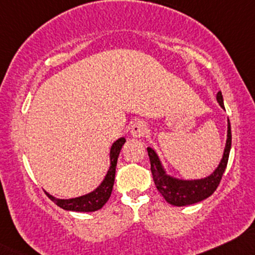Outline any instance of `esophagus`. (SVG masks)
<instances>
[{
    "mask_svg": "<svg viewBox=\"0 0 255 255\" xmlns=\"http://www.w3.org/2000/svg\"><path fill=\"white\" fill-rule=\"evenodd\" d=\"M146 125L142 121H136L130 126V134H132V136H134V138H141V136H144L146 134Z\"/></svg>",
    "mask_w": 255,
    "mask_h": 255,
    "instance_id": "34e87169",
    "label": "esophagus"
}]
</instances>
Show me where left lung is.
I'll return each instance as SVG.
<instances>
[{
    "instance_id": "1",
    "label": "left lung",
    "mask_w": 255,
    "mask_h": 255,
    "mask_svg": "<svg viewBox=\"0 0 255 255\" xmlns=\"http://www.w3.org/2000/svg\"><path fill=\"white\" fill-rule=\"evenodd\" d=\"M217 100L219 105L224 108V100L222 92H218ZM231 149V126L228 119V139H226L225 149H224V155L222 161L217 169L208 177L203 179H196V180H183V179H177L170 177L167 174L159 161L157 153L151 147H147V153L150 157L151 163V173H152L153 181L157 190L163 196L164 200L173 206L183 207L194 205V203L201 202L206 200L209 196L213 195L217 190L218 185L220 184L222 177L225 172L226 166H228L229 155H230Z\"/></svg>"
}]
</instances>
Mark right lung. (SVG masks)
<instances>
[{
  "label": "right lung",
  "mask_w": 255,
  "mask_h": 255,
  "mask_svg": "<svg viewBox=\"0 0 255 255\" xmlns=\"http://www.w3.org/2000/svg\"><path fill=\"white\" fill-rule=\"evenodd\" d=\"M126 142L125 138H120L113 144L110 150V168L106 173L104 180L102 181L99 186L97 187L94 191L89 192V194L80 196V197L69 198V200H63V198H55L54 196L48 195V197L57 206L60 208L65 209V211L72 212H96L98 209L102 208L103 206L108 202L110 198L111 192H113L114 181H115V173H116V164L117 158H119L120 151H121L123 144Z\"/></svg>",
  "instance_id": "obj_1"
}]
</instances>
